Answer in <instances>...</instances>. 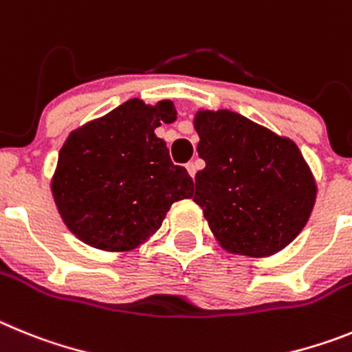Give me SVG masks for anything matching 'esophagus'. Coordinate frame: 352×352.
<instances>
[{"instance_id": "34e87169", "label": "esophagus", "mask_w": 352, "mask_h": 352, "mask_svg": "<svg viewBox=\"0 0 352 352\" xmlns=\"http://www.w3.org/2000/svg\"><path fill=\"white\" fill-rule=\"evenodd\" d=\"M186 168H188L189 175H191V177H195V175H196V164L192 163V161H191V163L186 164Z\"/></svg>"}]
</instances>
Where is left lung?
Returning a JSON list of instances; mask_svg holds the SVG:
<instances>
[{
    "label": "left lung",
    "instance_id": "8db88e82",
    "mask_svg": "<svg viewBox=\"0 0 352 352\" xmlns=\"http://www.w3.org/2000/svg\"><path fill=\"white\" fill-rule=\"evenodd\" d=\"M205 168L192 201L233 254L267 258L289 245L316 204V179L298 145L231 110H198Z\"/></svg>",
    "mask_w": 352,
    "mask_h": 352
}]
</instances>
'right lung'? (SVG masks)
Here are the masks:
<instances>
[{
	"mask_svg": "<svg viewBox=\"0 0 352 352\" xmlns=\"http://www.w3.org/2000/svg\"><path fill=\"white\" fill-rule=\"evenodd\" d=\"M175 119L170 100L145 105L133 98L69 133L50 189L78 240L101 251H133L160 230L175 201L191 198L188 170L172 163L154 133Z\"/></svg>",
	"mask_w": 352,
	"mask_h": 352,
	"instance_id": "right-lung-1",
	"label": "right lung"
}]
</instances>
